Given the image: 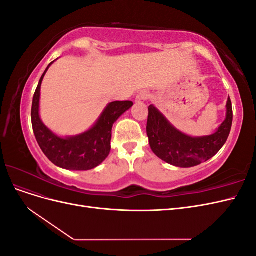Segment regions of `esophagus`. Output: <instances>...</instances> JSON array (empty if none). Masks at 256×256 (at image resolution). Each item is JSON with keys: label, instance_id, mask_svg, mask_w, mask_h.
Listing matches in <instances>:
<instances>
[{"label": "esophagus", "instance_id": "esophagus-1", "mask_svg": "<svg viewBox=\"0 0 256 256\" xmlns=\"http://www.w3.org/2000/svg\"><path fill=\"white\" fill-rule=\"evenodd\" d=\"M150 98V92H147V90H141L140 92H138V94L136 95V102H140V104H143V102H145L147 99Z\"/></svg>", "mask_w": 256, "mask_h": 256}]
</instances>
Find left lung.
I'll return each instance as SVG.
<instances>
[{"label":"left lung","mask_w":256,"mask_h":256,"mask_svg":"<svg viewBox=\"0 0 256 256\" xmlns=\"http://www.w3.org/2000/svg\"><path fill=\"white\" fill-rule=\"evenodd\" d=\"M226 118L212 136L192 138L175 129L154 106H148L146 132L150 148L161 160L180 166L191 168L214 157L226 144L233 122V109L228 97Z\"/></svg>","instance_id":"8db88e82"}]
</instances>
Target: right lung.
<instances>
[{"instance_id":"1","label":"right lung","mask_w":256,"mask_h":256,"mask_svg":"<svg viewBox=\"0 0 256 256\" xmlns=\"http://www.w3.org/2000/svg\"><path fill=\"white\" fill-rule=\"evenodd\" d=\"M52 63L42 74L33 97L30 116L36 141L52 164L66 170L88 171L99 166L109 156L113 124L132 106L134 102H113L108 104L95 126L86 132L72 138H60L51 132L40 118L42 82Z\"/></svg>"}]
</instances>
